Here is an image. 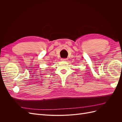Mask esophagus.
<instances>
[{
	"label": "esophagus",
	"instance_id": "1",
	"mask_svg": "<svg viewBox=\"0 0 122 122\" xmlns=\"http://www.w3.org/2000/svg\"><path fill=\"white\" fill-rule=\"evenodd\" d=\"M68 60V58H61V61H67Z\"/></svg>",
	"mask_w": 122,
	"mask_h": 122
}]
</instances>
